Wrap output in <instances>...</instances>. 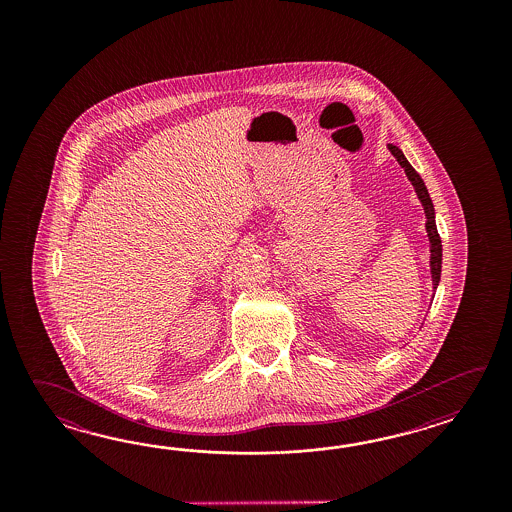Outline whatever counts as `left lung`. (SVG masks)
I'll return each mask as SVG.
<instances>
[{
	"instance_id": "8db88e82",
	"label": "left lung",
	"mask_w": 512,
	"mask_h": 512,
	"mask_svg": "<svg viewBox=\"0 0 512 512\" xmlns=\"http://www.w3.org/2000/svg\"><path fill=\"white\" fill-rule=\"evenodd\" d=\"M388 150L392 152L393 157L403 166L406 177L412 181L417 197H419V201L423 203V208H425L426 232H428V240H430V272H432V283H434L435 291L437 285H439V280H441L443 245H441V238H439V232H437V227H435L434 203H432L430 194L426 190L425 181L421 179V175L415 172L414 166L406 161L404 153L397 146H393V144H388Z\"/></svg>"
}]
</instances>
